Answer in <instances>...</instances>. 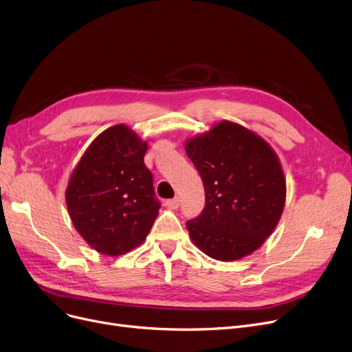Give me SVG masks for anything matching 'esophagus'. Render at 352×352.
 <instances>
[{
  "label": "esophagus",
  "instance_id": "esophagus-1",
  "mask_svg": "<svg viewBox=\"0 0 352 352\" xmlns=\"http://www.w3.org/2000/svg\"><path fill=\"white\" fill-rule=\"evenodd\" d=\"M165 204H166L168 207H171V208H178V207H179V198H178V197L171 198V200H166Z\"/></svg>",
  "mask_w": 352,
  "mask_h": 352
}]
</instances>
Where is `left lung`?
<instances>
[{"instance_id": "1", "label": "left lung", "mask_w": 352, "mask_h": 352, "mask_svg": "<svg viewBox=\"0 0 352 352\" xmlns=\"http://www.w3.org/2000/svg\"><path fill=\"white\" fill-rule=\"evenodd\" d=\"M200 173L206 206L187 221L195 246L216 261L253 253L276 227L286 198L278 155L261 136L223 120L186 144Z\"/></svg>"}]
</instances>
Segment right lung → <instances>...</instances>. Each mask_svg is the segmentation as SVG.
I'll use <instances>...</instances> for the list:
<instances>
[{"mask_svg": "<svg viewBox=\"0 0 352 352\" xmlns=\"http://www.w3.org/2000/svg\"><path fill=\"white\" fill-rule=\"evenodd\" d=\"M148 144L125 125L103 131L70 177L66 204L72 223L89 246L106 256L141 244L161 207L144 164Z\"/></svg>", "mask_w": 352, "mask_h": 352, "instance_id": "add662e5", "label": "right lung"}]
</instances>
